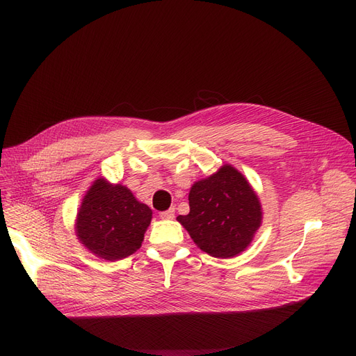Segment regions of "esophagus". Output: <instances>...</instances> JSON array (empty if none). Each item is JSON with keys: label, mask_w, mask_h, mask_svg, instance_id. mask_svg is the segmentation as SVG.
<instances>
[{"label": "esophagus", "mask_w": 356, "mask_h": 356, "mask_svg": "<svg viewBox=\"0 0 356 356\" xmlns=\"http://www.w3.org/2000/svg\"><path fill=\"white\" fill-rule=\"evenodd\" d=\"M175 208H170V209H167V211H164V212H160V218L161 219H173L175 218Z\"/></svg>", "instance_id": "obj_1"}]
</instances>
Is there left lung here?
Segmentation results:
<instances>
[{
  "label": "left lung",
  "instance_id": "obj_1",
  "mask_svg": "<svg viewBox=\"0 0 356 356\" xmlns=\"http://www.w3.org/2000/svg\"><path fill=\"white\" fill-rule=\"evenodd\" d=\"M189 207L191 212L177 220L195 244L215 258H232L244 251L263 219L257 193L229 164L192 186Z\"/></svg>",
  "mask_w": 356,
  "mask_h": 356
}]
</instances>
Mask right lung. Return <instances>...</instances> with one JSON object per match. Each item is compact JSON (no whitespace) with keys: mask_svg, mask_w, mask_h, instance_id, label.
<instances>
[{"mask_svg":"<svg viewBox=\"0 0 356 356\" xmlns=\"http://www.w3.org/2000/svg\"><path fill=\"white\" fill-rule=\"evenodd\" d=\"M153 212L122 184L97 179L86 192L76 218V236L92 254L108 261L134 254Z\"/></svg>","mask_w":356,"mask_h":356,"instance_id":"1","label":"right lung"}]
</instances>
